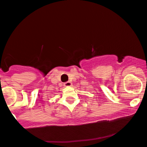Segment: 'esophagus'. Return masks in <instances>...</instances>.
Wrapping results in <instances>:
<instances>
[{
    "mask_svg": "<svg viewBox=\"0 0 147 147\" xmlns=\"http://www.w3.org/2000/svg\"><path fill=\"white\" fill-rule=\"evenodd\" d=\"M71 85H72V83L71 82H69V81L66 82H65V83H64V85H65V87H70V86H71Z\"/></svg>",
    "mask_w": 147,
    "mask_h": 147,
    "instance_id": "esophagus-1",
    "label": "esophagus"
}]
</instances>
